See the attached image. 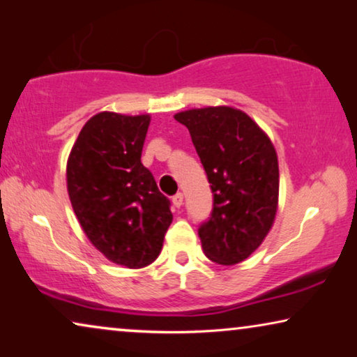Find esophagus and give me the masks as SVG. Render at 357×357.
<instances>
[{"instance_id":"34e87169","label":"esophagus","mask_w":357,"mask_h":357,"mask_svg":"<svg viewBox=\"0 0 357 357\" xmlns=\"http://www.w3.org/2000/svg\"><path fill=\"white\" fill-rule=\"evenodd\" d=\"M172 203H174L175 208L182 206V204H183V195H182V193L174 195V197H172Z\"/></svg>"}]
</instances>
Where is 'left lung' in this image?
I'll return each instance as SVG.
<instances>
[{
    "instance_id": "8db88e82",
    "label": "left lung",
    "mask_w": 357,
    "mask_h": 357,
    "mask_svg": "<svg viewBox=\"0 0 357 357\" xmlns=\"http://www.w3.org/2000/svg\"><path fill=\"white\" fill-rule=\"evenodd\" d=\"M175 120L188 128L211 183V216L198 227L204 255L219 265L241 263L261 245L275 221V146L250 116L232 107L180 112Z\"/></svg>"
}]
</instances>
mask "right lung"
I'll use <instances>...</instances> for the list:
<instances>
[{"instance_id":"1","label":"right lung","mask_w":357,"mask_h":357,"mask_svg":"<svg viewBox=\"0 0 357 357\" xmlns=\"http://www.w3.org/2000/svg\"><path fill=\"white\" fill-rule=\"evenodd\" d=\"M149 115L100 112L82 126L66 167L82 231L110 261L143 268L159 257L172 222L170 202L141 164Z\"/></svg>"}]
</instances>
